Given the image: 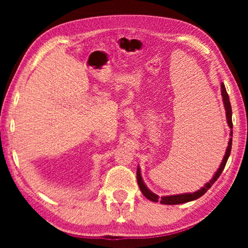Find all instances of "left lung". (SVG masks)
I'll return each instance as SVG.
<instances>
[{
    "label": "left lung",
    "instance_id": "obj_1",
    "mask_svg": "<svg viewBox=\"0 0 248 248\" xmlns=\"http://www.w3.org/2000/svg\"><path fill=\"white\" fill-rule=\"evenodd\" d=\"M221 95H222V100H223L224 104V108H225V116H226V121H228L229 127L231 128V132H230V139H229V143H228V148H226L225 154L223 156V159H222L221 164L219 166V169L213 175V177L209 180L208 183L204 184L203 187H201L199 190H197L195 192H186V194H179V195H171V196H163L159 197L156 194L151 191L146 185L144 184L143 179H142L141 176V170L140 167L138 166L137 170V180H138V185H139L140 190L145 198H148L149 200L153 201V202H161L162 204H179V203H185V202H189V201L196 200L200 198L201 196H203L205 192L209 190V188L215 184L216 180L220 177V175L222 171H223L226 162H228V158L230 156L231 153V149H232V137H233V124H232V108H231V103H230V98L229 95L226 93L225 86L223 83H221Z\"/></svg>",
    "mask_w": 248,
    "mask_h": 248
}]
</instances>
